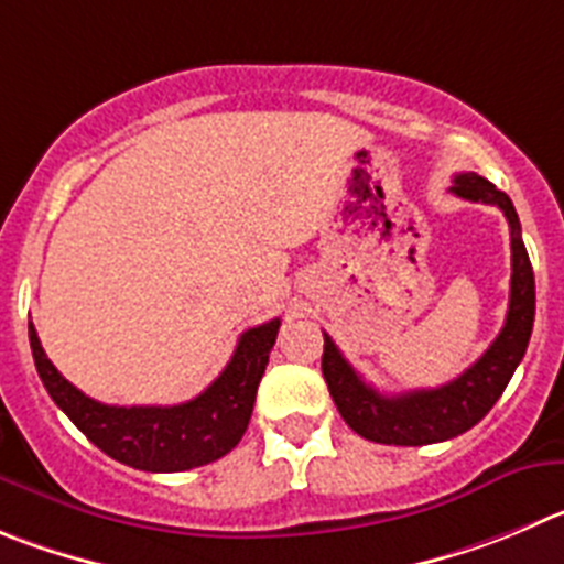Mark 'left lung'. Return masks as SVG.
<instances>
[{
    "mask_svg": "<svg viewBox=\"0 0 564 564\" xmlns=\"http://www.w3.org/2000/svg\"><path fill=\"white\" fill-rule=\"evenodd\" d=\"M452 193L468 202L496 205L509 221L512 240V279H509V310L503 329L454 382L432 390H410L401 395H384L359 377L340 348L324 332V357L321 371L329 384L332 401L343 421L359 437L384 443V446H429L468 432L501 399L514 368L523 359L534 326V271L527 246L520 238L518 213L512 198L498 191L490 180L465 171L454 176Z\"/></svg>",
    "mask_w": 564,
    "mask_h": 564,
    "instance_id": "obj_1",
    "label": "left lung"
}]
</instances>
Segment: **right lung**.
<instances>
[{"label": "right lung", "instance_id": "1", "mask_svg": "<svg viewBox=\"0 0 564 564\" xmlns=\"http://www.w3.org/2000/svg\"><path fill=\"white\" fill-rule=\"evenodd\" d=\"M282 321L246 329L221 377L196 399L174 406H110L74 388L46 357L30 324L37 377L57 406L96 448L118 463L152 474H180L232 452L249 426L257 388Z\"/></svg>", "mask_w": 564, "mask_h": 564}]
</instances>
